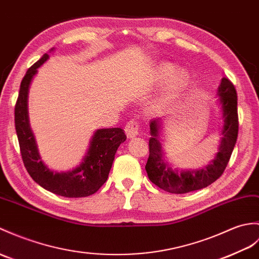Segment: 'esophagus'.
Returning a JSON list of instances; mask_svg holds the SVG:
<instances>
[{
	"mask_svg": "<svg viewBox=\"0 0 259 259\" xmlns=\"http://www.w3.org/2000/svg\"><path fill=\"white\" fill-rule=\"evenodd\" d=\"M124 132L128 138L137 137L138 134H139V123L135 121V120H131V121L125 124Z\"/></svg>",
	"mask_w": 259,
	"mask_h": 259,
	"instance_id": "obj_1",
	"label": "esophagus"
}]
</instances>
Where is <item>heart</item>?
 <instances>
[{"label":"heart","mask_w":259,"mask_h":259,"mask_svg":"<svg viewBox=\"0 0 259 259\" xmlns=\"http://www.w3.org/2000/svg\"><path fill=\"white\" fill-rule=\"evenodd\" d=\"M152 80L157 85L167 82L162 90L161 99L170 100L183 93L190 82V75L183 69L178 70L176 65L171 63L160 64L155 67L152 74Z\"/></svg>","instance_id":"b5f03b06"}]
</instances>
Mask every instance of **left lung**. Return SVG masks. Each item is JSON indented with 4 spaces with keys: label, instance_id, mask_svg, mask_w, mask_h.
<instances>
[{
    "label": "left lung",
    "instance_id": "8db88e82",
    "mask_svg": "<svg viewBox=\"0 0 259 259\" xmlns=\"http://www.w3.org/2000/svg\"><path fill=\"white\" fill-rule=\"evenodd\" d=\"M218 102L223 119L219 152L203 169L180 170L179 167H173L165 159L162 143L164 119L160 117L150 121L151 138L149 140L150 153L146 164L150 181L170 193L184 194L206 188L223 174L238 135L237 94L233 83L225 77L222 78L221 85L218 88Z\"/></svg>",
    "mask_w": 259,
    "mask_h": 259
}]
</instances>
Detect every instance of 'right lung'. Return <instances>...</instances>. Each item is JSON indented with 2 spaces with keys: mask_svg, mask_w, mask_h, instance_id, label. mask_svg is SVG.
Masks as SVG:
<instances>
[{
  "mask_svg": "<svg viewBox=\"0 0 259 259\" xmlns=\"http://www.w3.org/2000/svg\"><path fill=\"white\" fill-rule=\"evenodd\" d=\"M54 51L52 48L51 52ZM50 58L44 54L29 68L21 82L19 98L15 105V129L22 159L29 176L41 188L65 197H85L96 193L109 176L115 154L125 141L121 128L97 129L89 142L85 157L79 165L70 171H54L41 160L37 142L28 117V90L37 69Z\"/></svg>",
  "mask_w": 259,
  "mask_h": 259,
  "instance_id": "obj_1",
  "label": "right lung"
}]
</instances>
